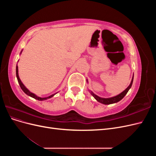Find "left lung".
<instances>
[{
	"mask_svg": "<svg viewBox=\"0 0 156 156\" xmlns=\"http://www.w3.org/2000/svg\"><path fill=\"white\" fill-rule=\"evenodd\" d=\"M133 79H132V80H131V82L129 84V86L127 87L124 92H122L121 94H119V95H118V96H115V97L110 98H101L100 97L96 96V94H94L92 91H90V93L98 101L100 102L101 103H103V104L108 105V104H111V103H116L118 101H120L122 99L126 96V94L127 93V92L129 91V90L131 87L132 83H133Z\"/></svg>",
	"mask_w": 156,
	"mask_h": 156,
	"instance_id": "obj_1",
	"label": "left lung"
}]
</instances>
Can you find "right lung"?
<instances>
[{"instance_id":"1","label":"right lung","mask_w":156,"mask_h":156,"mask_svg":"<svg viewBox=\"0 0 156 156\" xmlns=\"http://www.w3.org/2000/svg\"><path fill=\"white\" fill-rule=\"evenodd\" d=\"M16 76H17V81H18V83H19V84H20V87H21V88L23 90V91L26 94H27L28 96H30V97H32V98H34V99H36V100H40V101H42V100H47V99H49V98H52L53 97L55 94H53V95H51V96H49V97H47V98H40V97H37V96H36L35 94H34L33 93H32V92H30L29 90H28L25 86H24V84H23V83H22V82L21 81V80H20V77H19V75H18V66H17H17H16Z\"/></svg>"}]
</instances>
